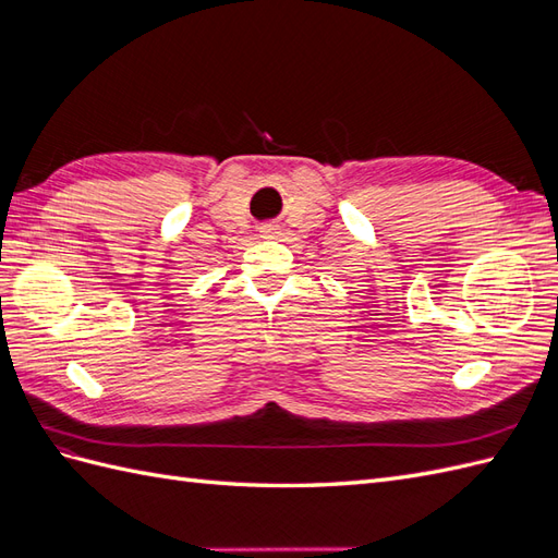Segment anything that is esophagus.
Listing matches in <instances>:
<instances>
[{"mask_svg":"<svg viewBox=\"0 0 558 558\" xmlns=\"http://www.w3.org/2000/svg\"><path fill=\"white\" fill-rule=\"evenodd\" d=\"M277 226H265L260 232H263V238H275V234H277Z\"/></svg>","mask_w":558,"mask_h":558,"instance_id":"obj_1","label":"esophagus"}]
</instances>
